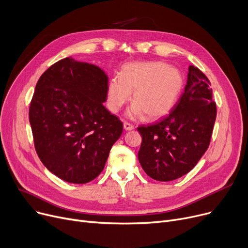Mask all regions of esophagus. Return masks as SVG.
Wrapping results in <instances>:
<instances>
[{
    "label": "esophagus",
    "mask_w": 248,
    "mask_h": 248,
    "mask_svg": "<svg viewBox=\"0 0 248 248\" xmlns=\"http://www.w3.org/2000/svg\"><path fill=\"white\" fill-rule=\"evenodd\" d=\"M124 128L125 129V131H132V129L135 128V126L132 124H129L127 122H124Z\"/></svg>",
    "instance_id": "1"
}]
</instances>
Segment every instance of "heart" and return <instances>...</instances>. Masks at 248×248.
<instances>
[{
  "label": "heart",
  "instance_id": "b5f03b06",
  "mask_svg": "<svg viewBox=\"0 0 248 248\" xmlns=\"http://www.w3.org/2000/svg\"><path fill=\"white\" fill-rule=\"evenodd\" d=\"M184 86L182 72L164 62H132L125 64L120 76L108 84V106L120 111L133 94V106L127 111L132 119L144 114L148 120L166 115L175 106Z\"/></svg>",
  "mask_w": 248,
  "mask_h": 248
}]
</instances>
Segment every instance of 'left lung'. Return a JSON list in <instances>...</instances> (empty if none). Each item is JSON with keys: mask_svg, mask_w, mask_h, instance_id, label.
<instances>
[{"mask_svg": "<svg viewBox=\"0 0 248 248\" xmlns=\"http://www.w3.org/2000/svg\"><path fill=\"white\" fill-rule=\"evenodd\" d=\"M207 76L189 67L184 93L171 112L159 122L139 126V161L152 179L169 182L189 173L209 147L216 103Z\"/></svg>", "mask_w": 248, "mask_h": 248, "instance_id": "8db88e82", "label": "left lung"}]
</instances>
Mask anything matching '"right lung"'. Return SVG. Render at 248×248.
<instances>
[{"mask_svg": "<svg viewBox=\"0 0 248 248\" xmlns=\"http://www.w3.org/2000/svg\"><path fill=\"white\" fill-rule=\"evenodd\" d=\"M108 83L95 65L67 57L36 84L29 108L35 150L48 170L68 183L95 179L122 136L123 123L102 103Z\"/></svg>", "mask_w": 248, "mask_h": 248, "instance_id": "right-lung-1", "label": "right lung"}]
</instances>
